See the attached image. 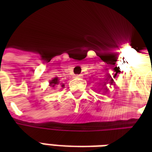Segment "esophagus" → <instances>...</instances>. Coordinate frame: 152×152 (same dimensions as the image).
<instances>
[{"label":"esophagus","instance_id":"obj_1","mask_svg":"<svg viewBox=\"0 0 152 152\" xmlns=\"http://www.w3.org/2000/svg\"><path fill=\"white\" fill-rule=\"evenodd\" d=\"M81 76H82V75H76L74 77H75V78H80Z\"/></svg>","mask_w":152,"mask_h":152}]
</instances>
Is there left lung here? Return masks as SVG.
I'll use <instances>...</instances> for the list:
<instances>
[{"instance_id": "left-lung-1", "label": "left lung", "mask_w": 152, "mask_h": 152, "mask_svg": "<svg viewBox=\"0 0 152 152\" xmlns=\"http://www.w3.org/2000/svg\"><path fill=\"white\" fill-rule=\"evenodd\" d=\"M104 85H105V84H104Z\"/></svg>"}]
</instances>
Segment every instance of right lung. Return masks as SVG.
I'll return each mask as SVG.
<instances>
[{
  "instance_id": "obj_1",
  "label": "right lung",
  "mask_w": 152,
  "mask_h": 152,
  "mask_svg": "<svg viewBox=\"0 0 152 152\" xmlns=\"http://www.w3.org/2000/svg\"><path fill=\"white\" fill-rule=\"evenodd\" d=\"M59 84L61 85V87H64V84L60 83L58 77H54L53 79H52L50 81V86H52V87H54V86H58V85H59Z\"/></svg>"
}]
</instances>
